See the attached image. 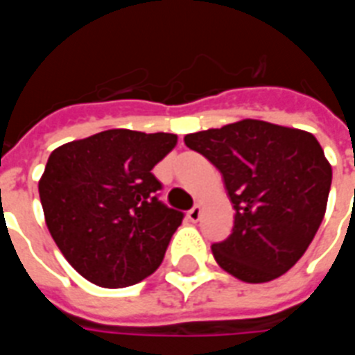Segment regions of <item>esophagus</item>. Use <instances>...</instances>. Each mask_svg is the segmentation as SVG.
I'll return each mask as SVG.
<instances>
[{
    "instance_id": "obj_1",
    "label": "esophagus",
    "mask_w": 355,
    "mask_h": 355,
    "mask_svg": "<svg viewBox=\"0 0 355 355\" xmlns=\"http://www.w3.org/2000/svg\"><path fill=\"white\" fill-rule=\"evenodd\" d=\"M200 216H201V205L198 203V205H193V207L188 211V218H190L192 223H198V220H200Z\"/></svg>"
}]
</instances>
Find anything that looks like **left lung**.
<instances>
[{
	"instance_id": "obj_1",
	"label": "left lung",
	"mask_w": 355,
	"mask_h": 355,
	"mask_svg": "<svg viewBox=\"0 0 355 355\" xmlns=\"http://www.w3.org/2000/svg\"><path fill=\"white\" fill-rule=\"evenodd\" d=\"M184 142L220 171L236 209L230 236L211 245L218 266L245 283L295 266L325 216L333 178L312 132L241 119Z\"/></svg>"
}]
</instances>
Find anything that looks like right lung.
Masks as SVG:
<instances>
[{
    "label": "right lung",
    "mask_w": 355,
    "mask_h": 355,
    "mask_svg": "<svg viewBox=\"0 0 355 355\" xmlns=\"http://www.w3.org/2000/svg\"><path fill=\"white\" fill-rule=\"evenodd\" d=\"M173 132L110 129L53 150L40 178L55 243L87 282L121 289L154 274L182 213L157 200L154 169Z\"/></svg>",
    "instance_id": "obj_1"
}]
</instances>
